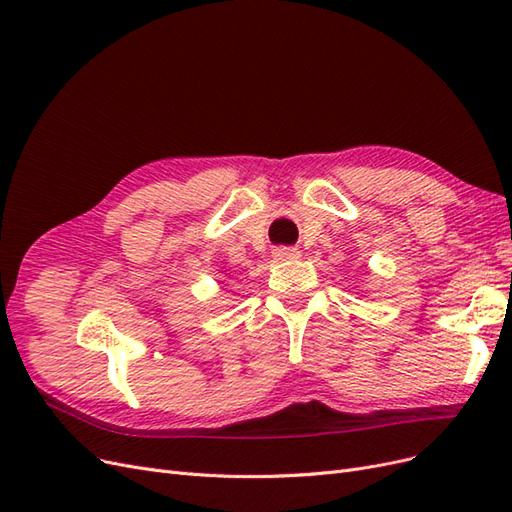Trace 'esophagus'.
Segmentation results:
<instances>
[{"mask_svg":"<svg viewBox=\"0 0 512 512\" xmlns=\"http://www.w3.org/2000/svg\"><path fill=\"white\" fill-rule=\"evenodd\" d=\"M299 256H301V252L297 250V247L282 245V247H275V250H273V258L275 260H294V258H299Z\"/></svg>","mask_w":512,"mask_h":512,"instance_id":"34e87169","label":"esophagus"}]
</instances>
